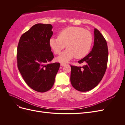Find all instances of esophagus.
I'll return each instance as SVG.
<instances>
[{
	"mask_svg": "<svg viewBox=\"0 0 125 125\" xmlns=\"http://www.w3.org/2000/svg\"><path fill=\"white\" fill-rule=\"evenodd\" d=\"M66 65V63H63V62H62L61 63H60V65H61L62 66H65Z\"/></svg>",
	"mask_w": 125,
	"mask_h": 125,
	"instance_id": "esophagus-1",
	"label": "esophagus"
}]
</instances>
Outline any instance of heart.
<instances>
[{
  "mask_svg": "<svg viewBox=\"0 0 125 125\" xmlns=\"http://www.w3.org/2000/svg\"><path fill=\"white\" fill-rule=\"evenodd\" d=\"M92 42V34L88 30L71 26L62 30L58 37H52L49 43L56 55L61 53L66 45L67 50L57 58L59 62H65L74 57L77 59L84 57L89 52Z\"/></svg>",
  "mask_w": 125,
  "mask_h": 125,
  "instance_id": "obj_1",
  "label": "heart"
}]
</instances>
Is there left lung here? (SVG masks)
<instances>
[{"mask_svg": "<svg viewBox=\"0 0 125 125\" xmlns=\"http://www.w3.org/2000/svg\"><path fill=\"white\" fill-rule=\"evenodd\" d=\"M94 42L92 50L79 63L85 65H70V81L79 91L86 92L95 88L102 80L107 68L108 51L106 41L97 29H94Z\"/></svg>", "mask_w": 125, "mask_h": 125, "instance_id": "1", "label": "left lung"}]
</instances>
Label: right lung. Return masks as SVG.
Returning a JSON list of instances; mask_svg holds the SVG:
<instances>
[{"label": "right lung", "mask_w": 125, "mask_h": 125, "mask_svg": "<svg viewBox=\"0 0 125 125\" xmlns=\"http://www.w3.org/2000/svg\"><path fill=\"white\" fill-rule=\"evenodd\" d=\"M52 28L50 24L34 25L21 35L18 45V68L26 83L39 92L52 88L60 67L59 62H49L54 57L49 43Z\"/></svg>", "instance_id": "obj_1"}]
</instances>
